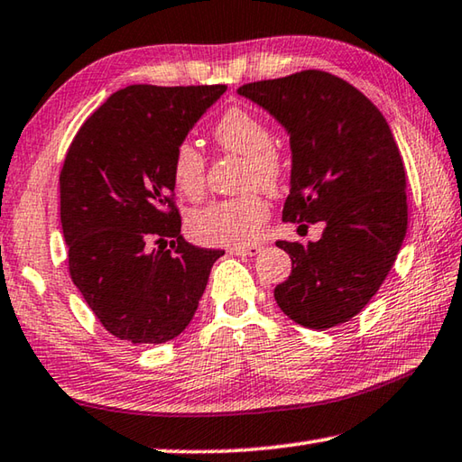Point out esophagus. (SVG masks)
Here are the masks:
<instances>
[{
  "mask_svg": "<svg viewBox=\"0 0 462 462\" xmlns=\"http://www.w3.org/2000/svg\"><path fill=\"white\" fill-rule=\"evenodd\" d=\"M230 254H238V256H254L261 253L259 245H248V246H230L228 248Z\"/></svg>",
  "mask_w": 462,
  "mask_h": 462,
  "instance_id": "1",
  "label": "esophagus"
}]
</instances>
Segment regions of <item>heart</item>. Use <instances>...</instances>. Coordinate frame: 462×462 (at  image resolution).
Here are the masks:
<instances>
[{
  "label": "heart",
  "instance_id": "obj_1",
  "mask_svg": "<svg viewBox=\"0 0 462 462\" xmlns=\"http://www.w3.org/2000/svg\"><path fill=\"white\" fill-rule=\"evenodd\" d=\"M212 136L226 152L242 154V187L261 185L264 191H277L285 177V161L275 146L267 124L245 107L232 106L222 112L212 128ZM173 181L187 198H198L206 187V159L191 143L177 144L171 159ZM269 217V203L259 191H246L236 198L217 199L195 212L189 230L195 240L206 245L245 246L259 238Z\"/></svg>",
  "mask_w": 462,
  "mask_h": 462
}]
</instances>
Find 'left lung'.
Masks as SVG:
<instances>
[{
  "label": "left lung",
  "instance_id": "8db88e82",
  "mask_svg": "<svg viewBox=\"0 0 462 462\" xmlns=\"http://www.w3.org/2000/svg\"><path fill=\"white\" fill-rule=\"evenodd\" d=\"M238 93L289 132L283 220L324 228L308 245L277 240L291 256V275L275 287L279 308L311 330L348 322L379 291L408 230L405 169L389 124L348 81L318 69Z\"/></svg>",
  "mask_w": 462,
  "mask_h": 462
}]
</instances>
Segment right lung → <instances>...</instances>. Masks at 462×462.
<instances>
[{"mask_svg": "<svg viewBox=\"0 0 462 462\" xmlns=\"http://www.w3.org/2000/svg\"><path fill=\"white\" fill-rule=\"evenodd\" d=\"M224 91L226 85H128L83 122L69 146L59 177L69 273L116 338L173 340L224 254L181 236L171 173L177 144Z\"/></svg>", "mask_w": 462, "mask_h": 462, "instance_id": "1", "label": "right lung"}]
</instances>
